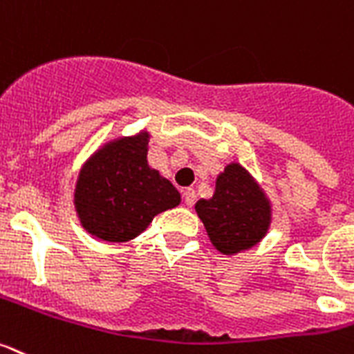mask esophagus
I'll list each match as a JSON object with an SVG mask.
<instances>
[{"label": "esophagus", "mask_w": 354, "mask_h": 354, "mask_svg": "<svg viewBox=\"0 0 354 354\" xmlns=\"http://www.w3.org/2000/svg\"><path fill=\"white\" fill-rule=\"evenodd\" d=\"M184 202H186V206L192 207L195 202H197V193L193 188H186L184 189Z\"/></svg>", "instance_id": "34e87169"}]
</instances>
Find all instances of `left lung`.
<instances>
[{
    "instance_id": "8db88e82",
    "label": "left lung",
    "mask_w": 354,
    "mask_h": 354,
    "mask_svg": "<svg viewBox=\"0 0 354 354\" xmlns=\"http://www.w3.org/2000/svg\"><path fill=\"white\" fill-rule=\"evenodd\" d=\"M211 243L222 254H238L267 234L272 209L265 193L249 171L231 162L216 177L211 198L195 204Z\"/></svg>"
}]
</instances>
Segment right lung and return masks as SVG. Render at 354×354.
Instances as JSON below:
<instances>
[{
    "instance_id": "1",
    "label": "right lung",
    "mask_w": 354,
    "mask_h": 354,
    "mask_svg": "<svg viewBox=\"0 0 354 354\" xmlns=\"http://www.w3.org/2000/svg\"><path fill=\"white\" fill-rule=\"evenodd\" d=\"M148 132L109 141L82 166L75 209L82 227L104 241L136 238L153 216L179 206L180 193L148 166Z\"/></svg>"
}]
</instances>
